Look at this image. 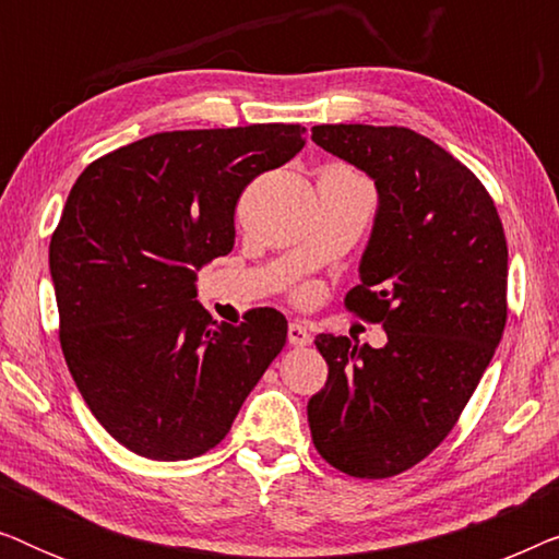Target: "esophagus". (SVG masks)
<instances>
[{
	"mask_svg": "<svg viewBox=\"0 0 559 559\" xmlns=\"http://www.w3.org/2000/svg\"><path fill=\"white\" fill-rule=\"evenodd\" d=\"M287 341H289V346L302 348V346H310L312 335L308 333V328H305V325H300V323H289V325H287Z\"/></svg>",
	"mask_w": 559,
	"mask_h": 559,
	"instance_id": "34e87169",
	"label": "esophagus"
}]
</instances>
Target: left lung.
<instances>
[{
  "label": "left lung",
  "mask_w": 559,
  "mask_h": 559,
  "mask_svg": "<svg viewBox=\"0 0 559 559\" xmlns=\"http://www.w3.org/2000/svg\"><path fill=\"white\" fill-rule=\"evenodd\" d=\"M312 142L373 180L379 209L346 295L386 346L320 333L328 381L308 402L318 453L389 478L432 453L476 392L507 325V236L468 167L407 127L320 124Z\"/></svg>",
  "instance_id": "1"
}]
</instances>
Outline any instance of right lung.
I'll return each instance as SVG.
<instances>
[{
  "instance_id": "obj_1",
  "label": "right lung",
  "mask_w": 559,
  "mask_h": 559,
  "mask_svg": "<svg viewBox=\"0 0 559 559\" xmlns=\"http://www.w3.org/2000/svg\"><path fill=\"white\" fill-rule=\"evenodd\" d=\"M300 124L159 132L79 175L50 239L60 348L114 440L152 461L209 453L287 341L254 308L211 320L195 272L234 249L236 201L305 147Z\"/></svg>"
}]
</instances>
